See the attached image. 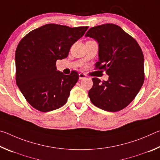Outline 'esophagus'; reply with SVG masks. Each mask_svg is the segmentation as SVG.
I'll return each mask as SVG.
<instances>
[{
  "instance_id": "esophagus-1",
  "label": "esophagus",
  "mask_w": 160,
  "mask_h": 160,
  "mask_svg": "<svg viewBox=\"0 0 160 160\" xmlns=\"http://www.w3.org/2000/svg\"><path fill=\"white\" fill-rule=\"evenodd\" d=\"M86 75L85 73H80L79 74V79L80 80H82V79H85L86 78Z\"/></svg>"
}]
</instances>
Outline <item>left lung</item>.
I'll list each match as a JSON object with an SVG mask.
<instances>
[{
  "label": "left lung",
  "mask_w": 160,
  "mask_h": 160,
  "mask_svg": "<svg viewBox=\"0 0 160 160\" xmlns=\"http://www.w3.org/2000/svg\"><path fill=\"white\" fill-rule=\"evenodd\" d=\"M85 37L99 44L97 68L109 75L107 81L92 78L88 95L99 109L115 112L124 109L134 99L144 82V56L139 44L114 24L93 27Z\"/></svg>",
  "instance_id": "1"
}]
</instances>
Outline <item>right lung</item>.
<instances>
[{
    "label": "right lung",
    "instance_id": "obj_1",
    "mask_svg": "<svg viewBox=\"0 0 160 160\" xmlns=\"http://www.w3.org/2000/svg\"><path fill=\"white\" fill-rule=\"evenodd\" d=\"M88 27L69 28L47 24L31 31L21 40L15 51L16 83L32 107L42 112L66 104L79 75L56 70L57 60L66 58L71 46Z\"/></svg>",
    "mask_w": 160,
    "mask_h": 160
}]
</instances>
